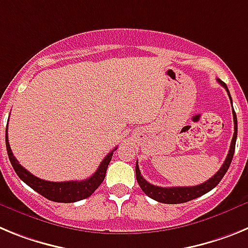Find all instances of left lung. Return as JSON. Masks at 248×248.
<instances>
[{"mask_svg":"<svg viewBox=\"0 0 248 248\" xmlns=\"http://www.w3.org/2000/svg\"><path fill=\"white\" fill-rule=\"evenodd\" d=\"M218 83L222 85L223 88L226 89V92L229 93L230 100H231L232 104V99L231 95H230V92L227 89V85L222 82V80L217 79ZM233 109V107H232ZM232 114H233V137H232V141H231V146H230L229 154H227L226 160L223 161L222 166L220 168L216 174L209 179L205 183L200 184V185L196 186H180V187H160V186H155L153 184L148 183V181L141 176L139 170V166H138V161L137 165H135V174H137V181L139 184V186L141 187L144 192L148 195L149 198L154 199L155 201H159V202L163 203H183V202H187L190 200H194L196 198H200L202 195H205L206 192L211 191L214 189L215 186H217V184L222 180V177L225 176L226 171L229 170L230 164L232 161V157H233V153H235V145H236V139H237V117H236L235 110H232Z\"/></svg>","mask_w":248,"mask_h":248,"instance_id":"8db88e82","label":"left lung"}]
</instances>
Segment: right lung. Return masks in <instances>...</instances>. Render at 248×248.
I'll use <instances>...</instances> for the list:
<instances>
[{
    "label": "right lung",
    "instance_id": "add662e5",
    "mask_svg": "<svg viewBox=\"0 0 248 248\" xmlns=\"http://www.w3.org/2000/svg\"><path fill=\"white\" fill-rule=\"evenodd\" d=\"M6 149L10 157V161L12 164L13 169L18 177L23 183L27 184L30 187L45 196L46 199L54 202H76V201L83 200V199L89 198L95 190L99 187L105 177V172L110 163L111 156H113L114 150H111L107 156L103 159L100 165L98 166L97 171L94 172L91 177L82 181H62V183H53V181L42 180L39 177L31 174L28 170H26L21 164L17 161L15 155L12 154V150L10 148L7 137V128H6Z\"/></svg>",
    "mask_w": 248,
    "mask_h": 248
}]
</instances>
